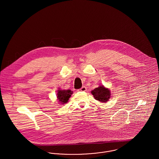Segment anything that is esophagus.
<instances>
[{
	"instance_id": "34e87169",
	"label": "esophagus",
	"mask_w": 159,
	"mask_h": 159,
	"mask_svg": "<svg viewBox=\"0 0 159 159\" xmlns=\"http://www.w3.org/2000/svg\"><path fill=\"white\" fill-rule=\"evenodd\" d=\"M86 91V88L85 86H82L81 88L77 89V91L79 92H81V91Z\"/></svg>"
}]
</instances>
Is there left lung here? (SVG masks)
Returning <instances> with one entry per match:
<instances>
[{
  "label": "left lung",
  "instance_id": "1",
  "mask_svg": "<svg viewBox=\"0 0 159 159\" xmlns=\"http://www.w3.org/2000/svg\"><path fill=\"white\" fill-rule=\"evenodd\" d=\"M94 98L100 102H107L110 98V91L108 88L103 86L95 88L91 91Z\"/></svg>",
  "mask_w": 159,
  "mask_h": 159
}]
</instances>
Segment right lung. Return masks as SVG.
I'll use <instances>...</instances> for the list:
<instances>
[{
  "label": "right lung",
  "mask_w": 159,
  "mask_h": 159,
  "mask_svg": "<svg viewBox=\"0 0 159 159\" xmlns=\"http://www.w3.org/2000/svg\"><path fill=\"white\" fill-rule=\"evenodd\" d=\"M72 94H73V91H71L70 89L58 90L57 96L60 103L61 104H65L68 102L69 98L71 97Z\"/></svg>",
  "instance_id": "obj_1"
}]
</instances>
